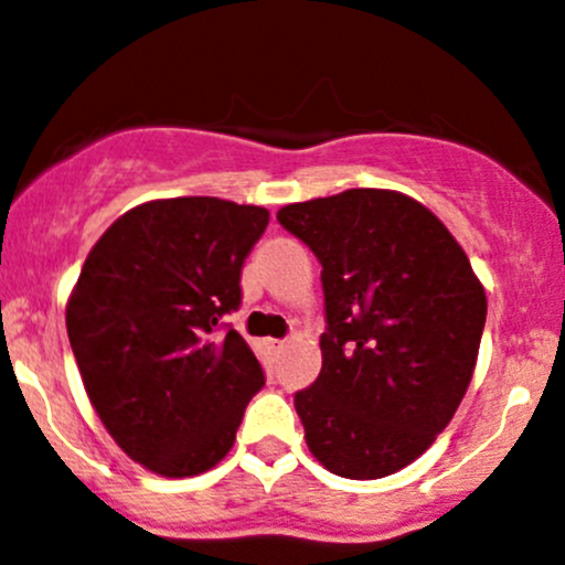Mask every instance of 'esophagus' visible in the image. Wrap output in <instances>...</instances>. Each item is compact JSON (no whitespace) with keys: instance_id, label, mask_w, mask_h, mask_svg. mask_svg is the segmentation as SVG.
Listing matches in <instances>:
<instances>
[{"instance_id":"1","label":"esophagus","mask_w":565,"mask_h":565,"mask_svg":"<svg viewBox=\"0 0 565 565\" xmlns=\"http://www.w3.org/2000/svg\"><path fill=\"white\" fill-rule=\"evenodd\" d=\"M284 345H287L284 340H267V351H270V354H281Z\"/></svg>"}]
</instances>
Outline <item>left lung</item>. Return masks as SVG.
Returning <instances> with one entry per match:
<instances>
[{
    "label": "left lung",
    "mask_w": 565,
    "mask_h": 565,
    "mask_svg": "<svg viewBox=\"0 0 565 565\" xmlns=\"http://www.w3.org/2000/svg\"><path fill=\"white\" fill-rule=\"evenodd\" d=\"M278 223L320 262L323 367L295 409L331 473L379 479L449 426L482 340V284L449 228L384 189L284 205Z\"/></svg>",
    "instance_id": "obj_1"
}]
</instances>
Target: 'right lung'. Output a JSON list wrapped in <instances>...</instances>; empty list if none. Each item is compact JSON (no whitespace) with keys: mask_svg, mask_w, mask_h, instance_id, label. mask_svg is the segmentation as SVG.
Returning a JSON list of instances; mask_svg holds the SVG:
<instances>
[{"mask_svg":"<svg viewBox=\"0 0 565 565\" xmlns=\"http://www.w3.org/2000/svg\"><path fill=\"white\" fill-rule=\"evenodd\" d=\"M270 223L262 205L172 198L136 205L88 253L66 307L83 384L119 449L161 477L231 451L265 371L223 323Z\"/></svg>","mask_w":565,"mask_h":565,"instance_id":"1","label":"right lung"}]
</instances>
